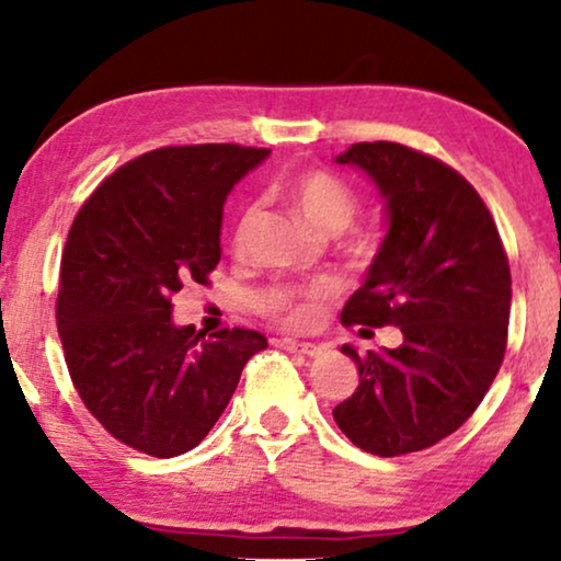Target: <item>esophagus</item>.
Instances as JSON below:
<instances>
[{"mask_svg":"<svg viewBox=\"0 0 561 561\" xmlns=\"http://www.w3.org/2000/svg\"><path fill=\"white\" fill-rule=\"evenodd\" d=\"M283 350L294 352V355H309V357L319 355V352H321L319 344H313V342H298V340H283Z\"/></svg>","mask_w":561,"mask_h":561,"instance_id":"1","label":"esophagus"}]
</instances>
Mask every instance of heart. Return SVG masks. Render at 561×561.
Returning a JSON list of instances; mask_svg holds the SVG:
<instances>
[{
	"mask_svg": "<svg viewBox=\"0 0 561 561\" xmlns=\"http://www.w3.org/2000/svg\"><path fill=\"white\" fill-rule=\"evenodd\" d=\"M290 198H294L296 209L301 217L309 221L313 229L324 234H340L355 221L359 211V202L347 183L324 171L301 173L290 183ZM255 221V209L244 214L240 227H237V248H242L248 240V232ZM334 296V288L329 283H319L306 290L278 286L265 294V311L280 324L290 329H309L317 324L321 306Z\"/></svg>",
	"mask_w": 561,
	"mask_h": 561,
	"instance_id": "1",
	"label": "heart"
}]
</instances>
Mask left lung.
Segmentation results:
<instances>
[{"instance_id": "obj_1", "label": "left lung", "mask_w": 561, "mask_h": 561, "mask_svg": "<svg viewBox=\"0 0 561 561\" xmlns=\"http://www.w3.org/2000/svg\"><path fill=\"white\" fill-rule=\"evenodd\" d=\"M334 163L363 171L386 204V234L342 324H390L403 342L367 355L342 344L359 382L332 416L370 455L421 451L472 416L501 370L508 257L478 191L439 160L398 142H357Z\"/></svg>"}]
</instances>
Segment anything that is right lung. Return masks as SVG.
<instances>
[{
    "label": "right lung",
    "mask_w": 561,
    "mask_h": 561,
    "mask_svg": "<svg viewBox=\"0 0 561 561\" xmlns=\"http://www.w3.org/2000/svg\"><path fill=\"white\" fill-rule=\"evenodd\" d=\"M271 150L160 148L112 173L76 214L60 260L58 334L99 424L152 457L194 449L225 413L242 367L267 340L221 329L204 340L173 321V294L221 257L234 183Z\"/></svg>",
    "instance_id": "obj_1"
}]
</instances>
